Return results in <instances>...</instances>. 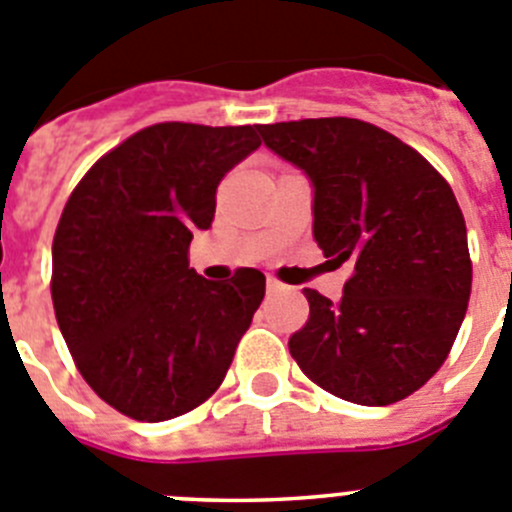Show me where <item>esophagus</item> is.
I'll return each mask as SVG.
<instances>
[{
    "label": "esophagus",
    "instance_id": "obj_1",
    "mask_svg": "<svg viewBox=\"0 0 512 512\" xmlns=\"http://www.w3.org/2000/svg\"><path fill=\"white\" fill-rule=\"evenodd\" d=\"M267 290H270V293H278V290H285V285L275 278H267Z\"/></svg>",
    "mask_w": 512,
    "mask_h": 512
}]
</instances>
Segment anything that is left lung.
Here are the masks:
<instances>
[{
	"label": "left lung",
	"mask_w": 512,
	"mask_h": 512,
	"mask_svg": "<svg viewBox=\"0 0 512 512\" xmlns=\"http://www.w3.org/2000/svg\"><path fill=\"white\" fill-rule=\"evenodd\" d=\"M313 188V239L352 278L339 301L311 288L288 349L303 375L357 405H390L444 365L472 290L467 227L449 183L370 122L301 119L257 127Z\"/></svg>",
	"instance_id": "obj_1"
}]
</instances>
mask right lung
I'll list each match as a JSON object with an SVG mask.
<instances>
[{"mask_svg": "<svg viewBox=\"0 0 512 512\" xmlns=\"http://www.w3.org/2000/svg\"><path fill=\"white\" fill-rule=\"evenodd\" d=\"M257 127L163 122L114 147L71 193L53 239V308L78 372L104 403L158 423L204 403L265 298L242 267H188L216 188L260 147Z\"/></svg>", "mask_w": 512, "mask_h": 512, "instance_id": "1", "label": "right lung"}]
</instances>
